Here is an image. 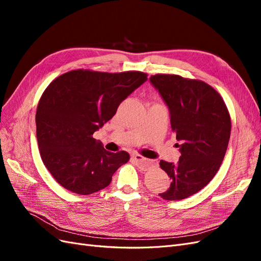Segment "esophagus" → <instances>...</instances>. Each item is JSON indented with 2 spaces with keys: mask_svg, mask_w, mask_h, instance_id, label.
Segmentation results:
<instances>
[{
  "mask_svg": "<svg viewBox=\"0 0 261 261\" xmlns=\"http://www.w3.org/2000/svg\"><path fill=\"white\" fill-rule=\"evenodd\" d=\"M133 160L136 162V164L139 167V169L144 170V171H147L150 167H151V162H150L149 160H147L146 158L141 156L139 154H136V155H133Z\"/></svg>",
  "mask_w": 261,
  "mask_h": 261,
  "instance_id": "esophagus-1",
  "label": "esophagus"
}]
</instances>
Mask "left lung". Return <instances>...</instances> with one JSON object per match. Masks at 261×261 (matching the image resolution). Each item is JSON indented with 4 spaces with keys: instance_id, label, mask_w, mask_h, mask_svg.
I'll return each instance as SVG.
<instances>
[{
    "instance_id": "1",
    "label": "left lung",
    "mask_w": 261,
    "mask_h": 261,
    "mask_svg": "<svg viewBox=\"0 0 261 261\" xmlns=\"http://www.w3.org/2000/svg\"><path fill=\"white\" fill-rule=\"evenodd\" d=\"M149 81L169 108L180 152L177 163L160 161L172 181L159 196L185 199L206 186L220 169L231 135L230 113L222 97L204 82L165 74Z\"/></svg>"
}]
</instances>
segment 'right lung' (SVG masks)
Listing matches in <instances>:
<instances>
[{"mask_svg":"<svg viewBox=\"0 0 261 261\" xmlns=\"http://www.w3.org/2000/svg\"><path fill=\"white\" fill-rule=\"evenodd\" d=\"M147 80V74L137 70L76 69L46 87L36 113L37 140L43 164L61 186L90 195L110 185L129 154L107 151L92 135Z\"/></svg>","mask_w":261,"mask_h":261,"instance_id":"1","label":"right lung"}]
</instances>
